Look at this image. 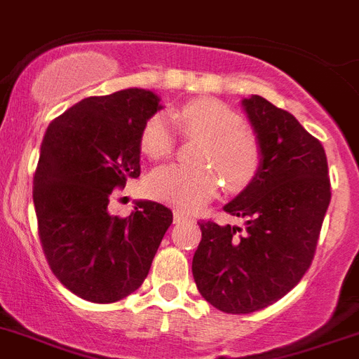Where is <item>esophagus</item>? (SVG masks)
I'll return each mask as SVG.
<instances>
[{
    "label": "esophagus",
    "instance_id": "obj_1",
    "mask_svg": "<svg viewBox=\"0 0 359 359\" xmlns=\"http://www.w3.org/2000/svg\"><path fill=\"white\" fill-rule=\"evenodd\" d=\"M187 218H189V216H187L186 212L179 211V209H175V211H173V219H175V224H179V222H184V219H187Z\"/></svg>",
    "mask_w": 359,
    "mask_h": 359
}]
</instances>
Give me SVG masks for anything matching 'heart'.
I'll return each mask as SVG.
<instances>
[{
	"mask_svg": "<svg viewBox=\"0 0 359 359\" xmlns=\"http://www.w3.org/2000/svg\"><path fill=\"white\" fill-rule=\"evenodd\" d=\"M186 134L202 137L196 150V166L163 164L147 179V191L161 202L191 211L211 200L219 187V177L232 191L254 180L261 166L259 141L247 130L241 116L227 103L198 98L173 114ZM175 143L172 121L164 114L148 118L141 130V150L147 156L164 157Z\"/></svg>",
	"mask_w": 359,
	"mask_h": 359,
	"instance_id": "1",
	"label": "heart"
}]
</instances>
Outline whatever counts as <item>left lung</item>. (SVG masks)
<instances>
[{
  "label": "left lung",
  "instance_id": "8db88e82",
  "mask_svg": "<svg viewBox=\"0 0 359 359\" xmlns=\"http://www.w3.org/2000/svg\"><path fill=\"white\" fill-rule=\"evenodd\" d=\"M261 147L257 175L224 205L245 227L200 222L193 256L200 295L224 313L273 304L302 279L331 200L324 147L263 96L241 100Z\"/></svg>",
  "mask_w": 359,
  "mask_h": 359
}]
</instances>
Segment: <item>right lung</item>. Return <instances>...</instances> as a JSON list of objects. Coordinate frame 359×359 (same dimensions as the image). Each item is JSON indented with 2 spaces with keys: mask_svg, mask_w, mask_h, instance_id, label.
<instances>
[{
  "mask_svg": "<svg viewBox=\"0 0 359 359\" xmlns=\"http://www.w3.org/2000/svg\"><path fill=\"white\" fill-rule=\"evenodd\" d=\"M147 89L91 96L53 119L34 177L39 236L57 279L80 299L109 304L140 288L172 211L137 200L127 218L109 212L114 187L141 173V130L161 111Z\"/></svg>",
  "mask_w": 359,
  "mask_h": 359,
  "instance_id": "right-lung-1",
  "label": "right lung"
}]
</instances>
